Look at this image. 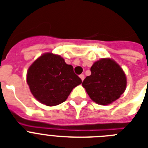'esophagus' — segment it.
<instances>
[{"label": "esophagus", "instance_id": "34e87169", "mask_svg": "<svg viewBox=\"0 0 148 148\" xmlns=\"http://www.w3.org/2000/svg\"><path fill=\"white\" fill-rule=\"evenodd\" d=\"M79 77H80V78L81 79V81H83L84 79V74H81Z\"/></svg>", "mask_w": 148, "mask_h": 148}]
</instances>
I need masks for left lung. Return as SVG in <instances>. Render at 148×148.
Masks as SVG:
<instances>
[{
  "instance_id": "obj_1",
  "label": "left lung",
  "mask_w": 148,
  "mask_h": 148,
  "mask_svg": "<svg viewBox=\"0 0 148 148\" xmlns=\"http://www.w3.org/2000/svg\"><path fill=\"white\" fill-rule=\"evenodd\" d=\"M91 74L86 77L82 86L89 97L101 105L110 104L124 92L126 75L120 65L110 58H103L94 63Z\"/></svg>"
}]
</instances>
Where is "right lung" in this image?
<instances>
[{
	"instance_id": "right-lung-1",
	"label": "right lung",
	"mask_w": 148,
	"mask_h": 148,
	"mask_svg": "<svg viewBox=\"0 0 148 148\" xmlns=\"http://www.w3.org/2000/svg\"><path fill=\"white\" fill-rule=\"evenodd\" d=\"M27 82L39 102L55 106L66 101L73 88L82 81L74 74L71 65L67 64L60 55L45 53L30 66Z\"/></svg>"
}]
</instances>
